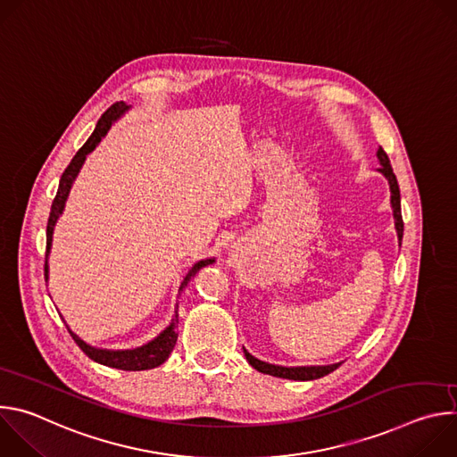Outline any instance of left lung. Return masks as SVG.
Segmentation results:
<instances>
[{
    "label": "left lung",
    "instance_id": "1",
    "mask_svg": "<svg viewBox=\"0 0 457 457\" xmlns=\"http://www.w3.org/2000/svg\"><path fill=\"white\" fill-rule=\"evenodd\" d=\"M378 161H379V168L378 171H381L385 175V179L388 180L390 186V206H393V213H395V226H396V233H398V240L402 244L403 238V219H402V203H400V186L396 180V175L393 171V166H390V161L385 154V150L379 146L378 152ZM245 360L249 361V365L253 369H256L258 372H264L270 376H277V378H286V379H296V381H307V379H318L321 376H328L329 372L337 370L342 363H333V365H311V367H282V365H273V363H266L260 361L258 358L251 356L245 349H244Z\"/></svg>",
    "mask_w": 457,
    "mask_h": 457
}]
</instances>
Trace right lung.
<instances>
[{"label": "right lung", "instance_id": "right-lung-1", "mask_svg": "<svg viewBox=\"0 0 457 457\" xmlns=\"http://www.w3.org/2000/svg\"><path fill=\"white\" fill-rule=\"evenodd\" d=\"M129 106H126L122 101L112 104L103 115L101 119L97 120L96 124V129L94 134L88 137V141L79 148V152L74 155L72 162L67 166V170L62 171L61 175V180H59V187H57V193H55V199L52 203V208H50V217H48V224H46V254H45V278H48V253H50V247H52V235H54V226L59 219V215L62 213L64 210V203H67L69 199V193H71V187L87 159V155L90 152H94V148L101 143V139L106 136V132L110 129L112 122L117 120ZM215 262V258H206V260H199L197 264H193V268L187 271V275L184 277L182 284H180V289L184 286H187V282L195 277V273H197L199 270L210 266ZM177 323H179V314L175 311V316L171 320V323L168 325V328L157 337L154 338L152 342L137 347V349H126V351H110V349H97V347H92L88 345L87 342H83L76 333L71 331L69 328V333L71 337L74 338V342L81 347V351L94 361L101 363V365H106V367H113V369H120V370H148V369H154V367H159L161 363H164L168 360V356L171 354L173 347H175V342H177Z\"/></svg>", "mask_w": 457, "mask_h": 457}]
</instances>
